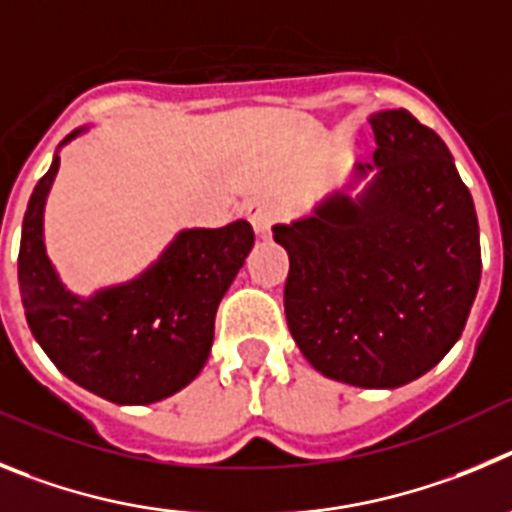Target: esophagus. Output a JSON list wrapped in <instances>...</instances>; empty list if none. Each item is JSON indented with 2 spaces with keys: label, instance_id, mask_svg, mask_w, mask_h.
Returning <instances> with one entry per match:
<instances>
[{
  "label": "esophagus",
  "instance_id": "34e87169",
  "mask_svg": "<svg viewBox=\"0 0 512 512\" xmlns=\"http://www.w3.org/2000/svg\"><path fill=\"white\" fill-rule=\"evenodd\" d=\"M247 219H250L252 229H255L257 237H267L273 224L278 222V209H275L270 201H252L247 204Z\"/></svg>",
  "mask_w": 512,
  "mask_h": 512
}]
</instances>
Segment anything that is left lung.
I'll return each mask as SVG.
<instances>
[{
  "mask_svg": "<svg viewBox=\"0 0 512 512\" xmlns=\"http://www.w3.org/2000/svg\"><path fill=\"white\" fill-rule=\"evenodd\" d=\"M377 165L352 199L273 227L290 260L285 319L321 375L400 388L444 359L467 324L482 255L474 201L431 127L405 109L370 119ZM375 165H357L367 176Z\"/></svg>",
  "mask_w": 512,
  "mask_h": 512,
  "instance_id": "obj_1",
  "label": "left lung"
}]
</instances>
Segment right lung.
I'll list each match as a JSON object with an SVG mask.
<instances>
[{
    "mask_svg": "<svg viewBox=\"0 0 512 512\" xmlns=\"http://www.w3.org/2000/svg\"><path fill=\"white\" fill-rule=\"evenodd\" d=\"M58 165L55 155L22 219L17 278L27 326L53 365L94 395L119 405L168 398L206 365L216 308L245 265L255 232L245 219L222 229H183L140 278L78 298L58 280L43 245L45 196Z\"/></svg>",
    "mask_w": 512,
    "mask_h": 512,
    "instance_id": "right-lung-1",
    "label": "right lung"
}]
</instances>
